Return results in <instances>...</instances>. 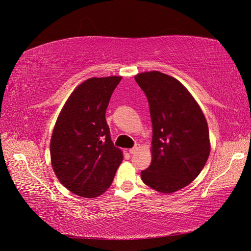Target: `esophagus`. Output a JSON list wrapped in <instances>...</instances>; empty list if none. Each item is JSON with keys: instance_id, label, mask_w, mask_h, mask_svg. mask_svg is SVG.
<instances>
[{"instance_id": "1", "label": "esophagus", "mask_w": 251, "mask_h": 251, "mask_svg": "<svg viewBox=\"0 0 251 251\" xmlns=\"http://www.w3.org/2000/svg\"><path fill=\"white\" fill-rule=\"evenodd\" d=\"M140 151V146H139V144H136V146H135L134 148L128 150V151H130L131 154H136V153H137V151Z\"/></svg>"}]
</instances>
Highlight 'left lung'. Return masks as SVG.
<instances>
[{
  "mask_svg": "<svg viewBox=\"0 0 251 251\" xmlns=\"http://www.w3.org/2000/svg\"><path fill=\"white\" fill-rule=\"evenodd\" d=\"M146 93L153 125L151 162L141 172L144 184L172 194L198 177L210 153L207 121L182 83L159 71L135 76Z\"/></svg>",
  "mask_w": 251,
  "mask_h": 251,
  "instance_id": "obj_1",
  "label": "left lung"
}]
</instances>
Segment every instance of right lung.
<instances>
[{
  "label": "right lung",
  "mask_w": 251,
  "mask_h": 251,
  "mask_svg": "<svg viewBox=\"0 0 251 251\" xmlns=\"http://www.w3.org/2000/svg\"><path fill=\"white\" fill-rule=\"evenodd\" d=\"M123 76L91 77L74 89L56 119L50 140L51 165L67 189L95 198L112 184L123 161L114 147L105 110Z\"/></svg>",
  "instance_id": "1"
}]
</instances>
